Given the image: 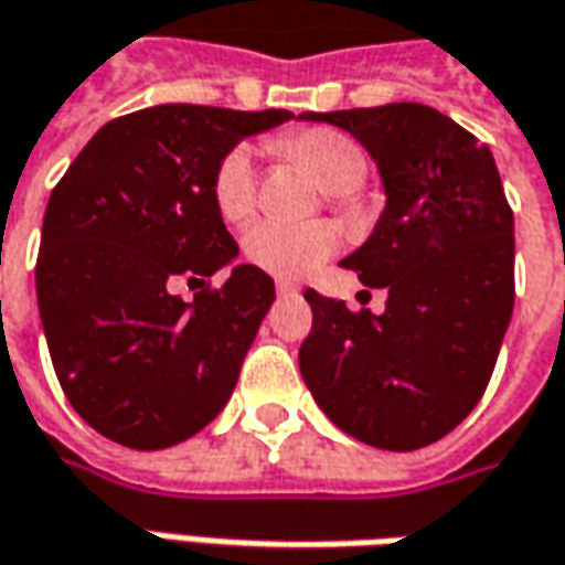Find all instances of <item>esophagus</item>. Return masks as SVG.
<instances>
[{
	"label": "esophagus",
	"mask_w": 565,
	"mask_h": 565,
	"mask_svg": "<svg viewBox=\"0 0 565 565\" xmlns=\"http://www.w3.org/2000/svg\"><path fill=\"white\" fill-rule=\"evenodd\" d=\"M275 290H278L281 297H294V294H300V284L287 281V278H278V281H275Z\"/></svg>",
	"instance_id": "obj_1"
}]
</instances>
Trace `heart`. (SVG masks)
Listing matches in <instances>:
<instances>
[{
    "mask_svg": "<svg viewBox=\"0 0 565 565\" xmlns=\"http://www.w3.org/2000/svg\"><path fill=\"white\" fill-rule=\"evenodd\" d=\"M275 152H281L287 159H297L306 166L316 181L328 193H334V203L343 212L360 215L362 203L356 196V186L365 178V152L353 137H347L334 127H302L290 130L271 140ZM212 200L224 222L241 224L253 215L256 209V166L246 147H234L224 152V159L215 168L212 178ZM341 246L338 227L328 222H268L253 224L244 234V256L253 265H259L271 275L284 278H297L312 271L328 256H334V249Z\"/></svg>",
    "mask_w": 565,
    "mask_h": 565,
    "instance_id": "heart-1",
    "label": "heart"
}]
</instances>
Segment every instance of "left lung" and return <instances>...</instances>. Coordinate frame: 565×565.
<instances>
[{
    "instance_id": "8db88e82",
    "label": "left lung",
    "mask_w": 565,
    "mask_h": 565,
    "mask_svg": "<svg viewBox=\"0 0 565 565\" xmlns=\"http://www.w3.org/2000/svg\"><path fill=\"white\" fill-rule=\"evenodd\" d=\"M306 121L350 130L379 162L387 205L341 265L384 287L387 302L372 316L306 290L302 381L350 438L428 447L476 409L513 316V209L494 156L422 103L309 111Z\"/></svg>"
}]
</instances>
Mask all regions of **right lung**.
Segmentation results:
<instances>
[{"label": "right lung", "instance_id": "obj_1", "mask_svg": "<svg viewBox=\"0 0 565 565\" xmlns=\"http://www.w3.org/2000/svg\"><path fill=\"white\" fill-rule=\"evenodd\" d=\"M294 118L284 108L168 106L93 134L55 184L36 256V302L58 384L77 416L130 450L203 431L231 397L275 281L237 265L212 200L224 152ZM186 280L193 301L170 294Z\"/></svg>", "mask_w": 565, "mask_h": 565}]
</instances>
